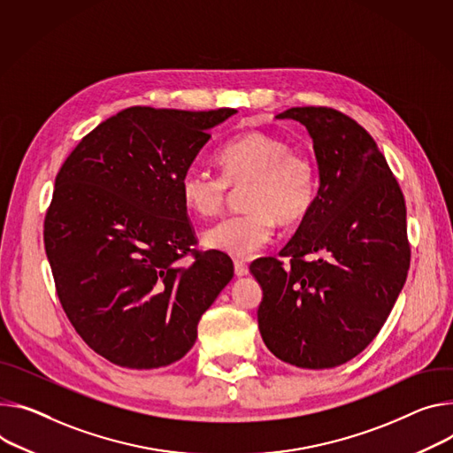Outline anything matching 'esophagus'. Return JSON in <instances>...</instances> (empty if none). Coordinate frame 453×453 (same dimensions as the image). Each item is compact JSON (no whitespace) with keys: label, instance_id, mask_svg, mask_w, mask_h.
Segmentation results:
<instances>
[{"label":"esophagus","instance_id":"obj_1","mask_svg":"<svg viewBox=\"0 0 453 453\" xmlns=\"http://www.w3.org/2000/svg\"><path fill=\"white\" fill-rule=\"evenodd\" d=\"M250 273V267H248V264L245 262H242V260H234V274L240 278V276H245Z\"/></svg>","mask_w":453,"mask_h":453}]
</instances>
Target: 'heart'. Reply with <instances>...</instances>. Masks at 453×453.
<instances>
[{
  "mask_svg": "<svg viewBox=\"0 0 453 453\" xmlns=\"http://www.w3.org/2000/svg\"><path fill=\"white\" fill-rule=\"evenodd\" d=\"M220 173L189 168L179 189L186 208L213 217L226 205L231 188L242 189L245 211L231 215L203 233V243L231 257H250L273 240L276 220L300 224L312 210L318 191L314 160L267 132L236 135L219 151Z\"/></svg>",
  "mask_w": 453,
  "mask_h": 453,
  "instance_id": "1",
  "label": "heart"
}]
</instances>
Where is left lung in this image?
<instances>
[{"instance_id":"left-lung-1","label":"left lung","mask_w":453,"mask_h":453,"mask_svg":"<svg viewBox=\"0 0 453 453\" xmlns=\"http://www.w3.org/2000/svg\"><path fill=\"white\" fill-rule=\"evenodd\" d=\"M276 117L312 137L319 189L280 251L289 262L267 257L250 267L264 291L258 328L278 359L333 368L378 336L406 281L404 196L376 141L349 115L302 106Z\"/></svg>"}]
</instances>
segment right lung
Returning a JSON list of instances; mask_svg holds the SVG:
<instances>
[{
	"instance_id": "add662e5",
	"label": "right lung",
	"mask_w": 453,
	"mask_h": 453,
	"mask_svg": "<svg viewBox=\"0 0 453 453\" xmlns=\"http://www.w3.org/2000/svg\"><path fill=\"white\" fill-rule=\"evenodd\" d=\"M233 113L127 108L81 139L56 177L43 231L56 291L77 334L119 366L184 357L233 278L226 253L195 250L179 189Z\"/></svg>"
}]
</instances>
